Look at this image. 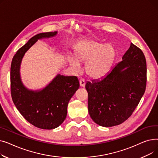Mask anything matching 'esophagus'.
<instances>
[{
  "instance_id": "34e87169",
  "label": "esophagus",
  "mask_w": 158,
  "mask_h": 158,
  "mask_svg": "<svg viewBox=\"0 0 158 158\" xmlns=\"http://www.w3.org/2000/svg\"><path fill=\"white\" fill-rule=\"evenodd\" d=\"M79 84H80V86L81 87H84L85 86V81L84 79H80L79 80Z\"/></svg>"
}]
</instances>
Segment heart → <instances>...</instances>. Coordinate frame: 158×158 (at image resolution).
Listing matches in <instances>:
<instances>
[{
	"instance_id": "1",
	"label": "heart",
	"mask_w": 158,
	"mask_h": 158,
	"mask_svg": "<svg viewBox=\"0 0 158 158\" xmlns=\"http://www.w3.org/2000/svg\"><path fill=\"white\" fill-rule=\"evenodd\" d=\"M114 56L115 51L111 45L86 41L79 45L75 58L71 57L70 63L75 69H79L80 62H86L85 70L87 74L97 79L102 77L108 71Z\"/></svg>"
}]
</instances>
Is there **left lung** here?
Wrapping results in <instances>:
<instances>
[{
  "mask_svg": "<svg viewBox=\"0 0 158 158\" xmlns=\"http://www.w3.org/2000/svg\"><path fill=\"white\" fill-rule=\"evenodd\" d=\"M147 82L145 57L139 48L131 44L106 77L87 82L88 111L99 126L112 127L127 120L143 95Z\"/></svg>",
  "mask_w": 158,
  "mask_h": 158,
  "instance_id": "1",
  "label": "left lung"
}]
</instances>
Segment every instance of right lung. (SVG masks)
I'll return each instance as SVG.
<instances>
[{"label":"right lung","mask_w":158,"mask_h":158,"mask_svg":"<svg viewBox=\"0 0 158 158\" xmlns=\"http://www.w3.org/2000/svg\"><path fill=\"white\" fill-rule=\"evenodd\" d=\"M57 32L40 33L32 37L19 48L11 64V94L14 104L20 114L34 126L52 129L65 120L69 101L79 88L76 76H57L41 91H31L25 88L20 77L22 59L38 39L54 36Z\"/></svg>","instance_id":"add662e5"}]
</instances>
